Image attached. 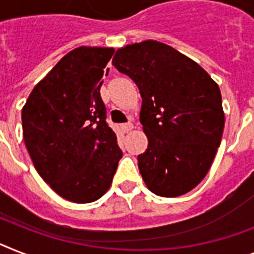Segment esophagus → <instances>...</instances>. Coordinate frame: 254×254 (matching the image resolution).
Here are the masks:
<instances>
[{
    "label": "esophagus",
    "mask_w": 254,
    "mask_h": 254,
    "mask_svg": "<svg viewBox=\"0 0 254 254\" xmlns=\"http://www.w3.org/2000/svg\"><path fill=\"white\" fill-rule=\"evenodd\" d=\"M121 128H122L123 132H129L133 128V125L132 123H125V125L121 126Z\"/></svg>",
    "instance_id": "34e87169"
}]
</instances>
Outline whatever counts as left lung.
I'll use <instances>...</instances> for the list:
<instances>
[{
	"label": "left lung",
	"instance_id": "left-lung-1",
	"mask_svg": "<svg viewBox=\"0 0 254 254\" xmlns=\"http://www.w3.org/2000/svg\"><path fill=\"white\" fill-rule=\"evenodd\" d=\"M113 64L141 94L148 149L137 162L146 187L162 197L187 193L204 179L221 144L219 87L194 61L154 40L121 48Z\"/></svg>",
	"mask_w": 254,
	"mask_h": 254
}]
</instances>
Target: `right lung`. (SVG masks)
<instances>
[{"instance_id":"right-lung-1","label":"right lung","mask_w":254,"mask_h":254,"mask_svg":"<svg viewBox=\"0 0 254 254\" xmlns=\"http://www.w3.org/2000/svg\"><path fill=\"white\" fill-rule=\"evenodd\" d=\"M113 54V48L71 50L35 85L22 109L33 166L56 193L76 204L101 197L122 158L100 94Z\"/></svg>"}]
</instances>
